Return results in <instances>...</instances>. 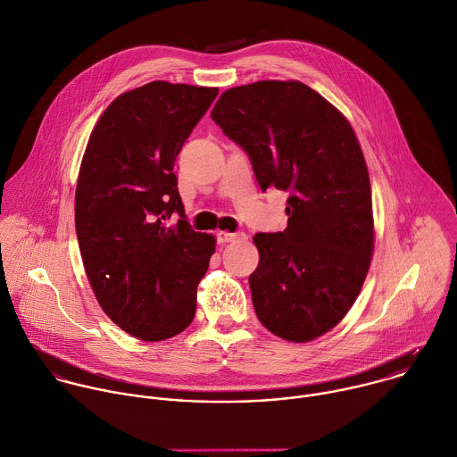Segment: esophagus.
Here are the masks:
<instances>
[{"mask_svg":"<svg viewBox=\"0 0 457 457\" xmlns=\"http://www.w3.org/2000/svg\"><path fill=\"white\" fill-rule=\"evenodd\" d=\"M246 239L245 232H218V243H232Z\"/></svg>","mask_w":457,"mask_h":457,"instance_id":"1","label":"esophagus"}]
</instances>
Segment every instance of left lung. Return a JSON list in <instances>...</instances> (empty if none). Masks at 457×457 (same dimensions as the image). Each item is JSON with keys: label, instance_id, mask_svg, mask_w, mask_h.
Returning <instances> with one entry per match:
<instances>
[{"label": "left lung", "instance_id": "left-lung-1", "mask_svg": "<svg viewBox=\"0 0 457 457\" xmlns=\"http://www.w3.org/2000/svg\"><path fill=\"white\" fill-rule=\"evenodd\" d=\"M211 118L250 157L262 191L289 193L284 232L255 234L250 275L259 321L305 343L353 305L373 253L368 168L348 120L296 80L225 91Z\"/></svg>", "mask_w": 457, "mask_h": 457}]
</instances>
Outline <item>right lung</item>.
<instances>
[{
  "instance_id": "obj_1",
  "label": "right lung",
  "mask_w": 457,
  "mask_h": 457,
  "mask_svg": "<svg viewBox=\"0 0 457 457\" xmlns=\"http://www.w3.org/2000/svg\"><path fill=\"white\" fill-rule=\"evenodd\" d=\"M216 96V87L164 80L123 93L100 116L80 164L75 225L89 284L105 314L143 341L189 327L216 250L214 236L191 228L173 173Z\"/></svg>"
}]
</instances>
